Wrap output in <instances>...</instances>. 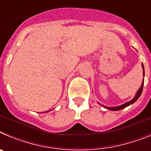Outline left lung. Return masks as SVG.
Listing matches in <instances>:
<instances>
[{"instance_id": "left-lung-1", "label": "left lung", "mask_w": 151, "mask_h": 151, "mask_svg": "<svg viewBox=\"0 0 151 151\" xmlns=\"http://www.w3.org/2000/svg\"><path fill=\"white\" fill-rule=\"evenodd\" d=\"M142 68H143V74L144 76H145V68H144V65L143 63H142ZM143 86H144V80H143V83H142V85H141V88H140L139 90L138 91V92L136 93V95L135 97L133 98L132 100L131 101H129V102H127L125 103V104H124L121 105V106H115V107H108V106H106L105 108H106V109H108V110H114V111H116V110H122V109H124V108H125L126 106H129L130 104H132L133 103L135 102L138 99V97L141 96V93H142V91H143Z\"/></svg>"}]
</instances>
